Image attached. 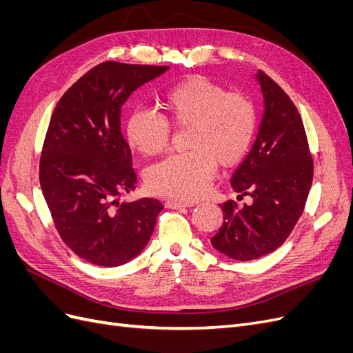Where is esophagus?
<instances>
[{
	"label": "esophagus",
	"mask_w": 353,
	"mask_h": 353,
	"mask_svg": "<svg viewBox=\"0 0 353 353\" xmlns=\"http://www.w3.org/2000/svg\"><path fill=\"white\" fill-rule=\"evenodd\" d=\"M165 206L169 209H181V208H191L194 206L193 201H178V200H166Z\"/></svg>",
	"instance_id": "esophagus-1"
}]
</instances>
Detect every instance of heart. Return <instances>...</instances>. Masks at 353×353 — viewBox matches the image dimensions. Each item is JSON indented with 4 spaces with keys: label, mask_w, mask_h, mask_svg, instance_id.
<instances>
[{
    "label": "heart",
    "mask_w": 353,
    "mask_h": 353,
    "mask_svg": "<svg viewBox=\"0 0 353 353\" xmlns=\"http://www.w3.org/2000/svg\"><path fill=\"white\" fill-rule=\"evenodd\" d=\"M163 119L137 110L128 117L125 132L137 152L156 156L169 144L170 122L187 126V152L166 157L147 170V185L154 193L178 200H194L208 190L216 162L236 163L248 152L256 128L253 101L241 92L225 91L205 78L181 81L159 99Z\"/></svg>",
    "instance_id": "1"
}]
</instances>
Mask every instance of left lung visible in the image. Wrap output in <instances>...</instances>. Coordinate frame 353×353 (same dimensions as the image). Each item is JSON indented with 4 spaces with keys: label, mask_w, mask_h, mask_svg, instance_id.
Wrapping results in <instances>:
<instances>
[{
    "label": "left lung",
    "mask_w": 353,
    "mask_h": 353,
    "mask_svg": "<svg viewBox=\"0 0 353 353\" xmlns=\"http://www.w3.org/2000/svg\"><path fill=\"white\" fill-rule=\"evenodd\" d=\"M265 110L256 141L234 170L232 190L237 199L250 197L239 206L221 205L223 222L213 248L236 261H253L279 249L302 216L314 178V160L302 117L290 97L262 70L256 74Z\"/></svg>",
    "instance_id": "8db88e82"
}]
</instances>
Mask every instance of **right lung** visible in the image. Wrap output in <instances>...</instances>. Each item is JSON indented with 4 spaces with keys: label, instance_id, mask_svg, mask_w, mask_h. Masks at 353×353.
I'll return each instance as SVG.
<instances>
[{
    "label": "right lung",
    "instance_id": "obj_1",
    "mask_svg": "<svg viewBox=\"0 0 353 353\" xmlns=\"http://www.w3.org/2000/svg\"><path fill=\"white\" fill-rule=\"evenodd\" d=\"M168 66L104 61L59 100L39 160V184L61 240L81 259L119 266L150 240L163 205L121 203L135 190L131 148L121 132L122 105Z\"/></svg>",
    "mask_w": 353,
    "mask_h": 353
}]
</instances>
